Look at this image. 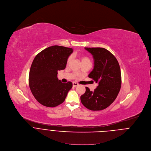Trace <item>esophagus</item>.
<instances>
[{"instance_id": "obj_1", "label": "esophagus", "mask_w": 151, "mask_h": 151, "mask_svg": "<svg viewBox=\"0 0 151 151\" xmlns=\"http://www.w3.org/2000/svg\"><path fill=\"white\" fill-rule=\"evenodd\" d=\"M73 87H76V86H78V85H79V84L78 83H76V82H73Z\"/></svg>"}]
</instances>
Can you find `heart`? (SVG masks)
<instances>
[{"label":"heart","instance_id":"1","mask_svg":"<svg viewBox=\"0 0 151 151\" xmlns=\"http://www.w3.org/2000/svg\"><path fill=\"white\" fill-rule=\"evenodd\" d=\"M71 59H72V57H71V56H69V57L68 58V59H67V63H69L70 62ZM80 59H81V63H83V62H91L90 59H89L88 57L86 56H81L80 57Z\"/></svg>","mask_w":151,"mask_h":151}]
</instances>
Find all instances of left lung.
I'll return each instance as SVG.
<instances>
[{
	"mask_svg": "<svg viewBox=\"0 0 151 151\" xmlns=\"http://www.w3.org/2000/svg\"><path fill=\"white\" fill-rule=\"evenodd\" d=\"M94 59V68L88 76L98 83L93 91L86 87L81 96L82 104L89 110L101 111L108 108L116 98L121 86V73L116 58L102 47H85Z\"/></svg>",
	"mask_w": 151,
	"mask_h": 151,
	"instance_id": "obj_1",
	"label": "left lung"
}]
</instances>
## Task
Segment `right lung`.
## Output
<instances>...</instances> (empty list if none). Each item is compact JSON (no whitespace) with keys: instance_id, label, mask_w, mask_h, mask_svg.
<instances>
[{"instance_id":"right-lung-1","label":"right lung","mask_w":151,"mask_h":151,"mask_svg":"<svg viewBox=\"0 0 151 151\" xmlns=\"http://www.w3.org/2000/svg\"><path fill=\"white\" fill-rule=\"evenodd\" d=\"M73 52L72 48L55 45L39 53L32 63L29 85L38 102L47 107H55L62 104L72 83H62L58 78V71L66 68L67 59Z\"/></svg>"}]
</instances>
